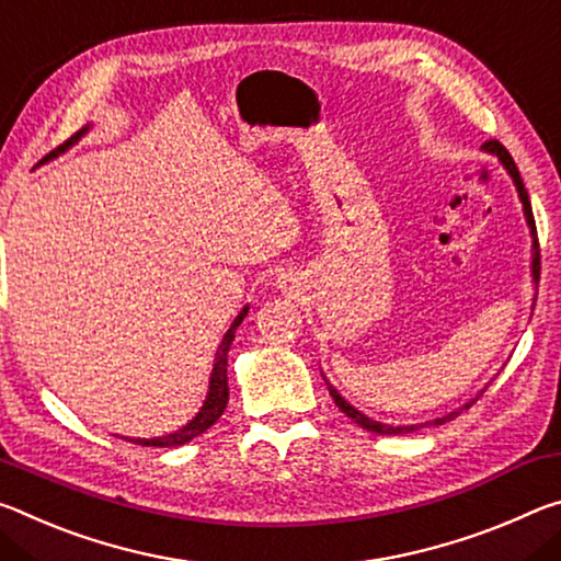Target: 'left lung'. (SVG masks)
Returning a JSON list of instances; mask_svg holds the SVG:
<instances>
[{"mask_svg": "<svg viewBox=\"0 0 561 561\" xmlns=\"http://www.w3.org/2000/svg\"><path fill=\"white\" fill-rule=\"evenodd\" d=\"M484 149H488L490 153H497V159L502 161V167L510 171V176H512V181H514V186H517V191H519V201H522V206H525V216H527V224H529V228H531V233H535V261H531V275H535V280L539 283V243H537V226H535V216H531V204H529V194H527V188H525V183H522V176H519V169H517V163H514V159L510 156V151L504 149V146L497 141V139H490V141H484ZM328 390H330V394H333V400H335V405L341 408L347 417H351L353 422H357V425H360L363 430H367V433H375V435H405V433H415L417 427H430V425H443V422H447V420H453V417H457L460 415V410L457 412H449V415H445V417H437L435 422H425V425H410V427H392V425H382V422H375V420H370V417H365L363 412H357L351 402H345L343 398H341V392H337L333 385L328 382ZM484 392V390H482ZM477 398H480V394H477ZM477 400H470L467 402V405L462 408V410H467V408H472Z\"/></svg>", "mask_w": 561, "mask_h": 561, "instance_id": "1", "label": "left lung"}]
</instances>
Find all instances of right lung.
I'll list each match as a JSON object with an SVG mask.
<instances>
[{
  "label": "right lung",
  "instance_id": "add662e5",
  "mask_svg": "<svg viewBox=\"0 0 561 561\" xmlns=\"http://www.w3.org/2000/svg\"><path fill=\"white\" fill-rule=\"evenodd\" d=\"M87 128H81V131H77L71 136V139L64 141L61 146H57L51 153L44 156L42 161L51 159V156L61 153L64 149H69V146L79 139L81 134H84ZM248 313V308H243L241 313H238V318L233 320V325L228 328V333L224 335V343H220L218 353H216V363H214V373H210V388H208V398L204 402V408H201L198 415L188 422L186 427H181L179 433L173 435H167V437H156V439H131L134 445H144V447H179L183 443H188V439L198 437L201 433H206V430L214 425V422L224 415V410L228 405V378H226V355H228V347H231L233 337H236V328L243 323V318Z\"/></svg>",
  "mask_w": 561,
  "mask_h": 561
}]
</instances>
